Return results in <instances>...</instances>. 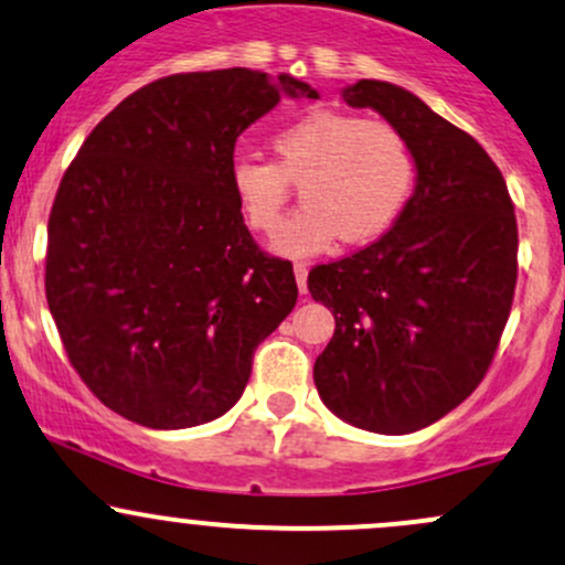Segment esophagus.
<instances>
[{"label": "esophagus", "mask_w": 565, "mask_h": 565, "mask_svg": "<svg viewBox=\"0 0 565 565\" xmlns=\"http://www.w3.org/2000/svg\"><path fill=\"white\" fill-rule=\"evenodd\" d=\"M295 278H298V287L300 292L306 295L308 287H306V278H308V265L306 263H295Z\"/></svg>", "instance_id": "1"}]
</instances>
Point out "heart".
Segmentation results:
<instances>
[{
    "label": "heart",
    "instance_id": "b5f03b06",
    "mask_svg": "<svg viewBox=\"0 0 565 565\" xmlns=\"http://www.w3.org/2000/svg\"><path fill=\"white\" fill-rule=\"evenodd\" d=\"M276 162L235 157L230 189L243 222L273 235L300 183L302 207L284 224L276 252L319 254L341 241L365 243L392 227L412 198L417 157L406 135L382 118L311 110L276 129Z\"/></svg>",
    "mask_w": 565,
    "mask_h": 565
}]
</instances>
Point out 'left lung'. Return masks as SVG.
I'll list each match as a JSON object with an SVG mask.
<instances>
[{
    "instance_id": "left-lung-1",
    "label": "left lung",
    "mask_w": 565,
    "mask_h": 565,
    "mask_svg": "<svg viewBox=\"0 0 565 565\" xmlns=\"http://www.w3.org/2000/svg\"><path fill=\"white\" fill-rule=\"evenodd\" d=\"M343 99L406 135L417 189L390 233L308 273L311 298L335 313L313 382L343 423L401 436L460 406L492 365L518 284V216L484 148L412 92L358 81Z\"/></svg>"
}]
</instances>
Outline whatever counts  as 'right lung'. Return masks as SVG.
I'll list each match as a JSON object with an SVG mask.
<instances>
[{
	"mask_svg": "<svg viewBox=\"0 0 565 565\" xmlns=\"http://www.w3.org/2000/svg\"><path fill=\"white\" fill-rule=\"evenodd\" d=\"M281 92L319 97L246 67L168 75L118 103L64 170L47 308L83 384L132 423L230 412L298 302L292 263L257 246L230 189L235 140Z\"/></svg>",
	"mask_w": 565,
	"mask_h": 565,
	"instance_id": "1",
	"label": "right lung"
}]
</instances>
